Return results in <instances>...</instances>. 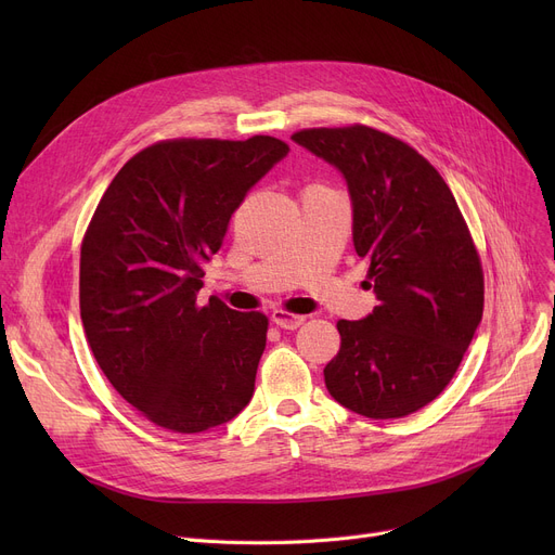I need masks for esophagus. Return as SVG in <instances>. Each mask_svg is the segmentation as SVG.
I'll return each mask as SVG.
<instances>
[{
    "label": "esophagus",
    "instance_id": "34e87169",
    "mask_svg": "<svg viewBox=\"0 0 555 555\" xmlns=\"http://www.w3.org/2000/svg\"><path fill=\"white\" fill-rule=\"evenodd\" d=\"M272 322H274L279 328H283V331H297V328L306 322V317L293 314V312H285V310H274V312H272Z\"/></svg>",
    "mask_w": 555,
    "mask_h": 555
}]
</instances>
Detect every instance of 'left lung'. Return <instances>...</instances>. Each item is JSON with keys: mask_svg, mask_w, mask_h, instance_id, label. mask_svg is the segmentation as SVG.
I'll list each match as a JSON object with an SVG mask.
<instances>
[{"mask_svg": "<svg viewBox=\"0 0 555 555\" xmlns=\"http://www.w3.org/2000/svg\"><path fill=\"white\" fill-rule=\"evenodd\" d=\"M293 141L341 172L377 299L360 322H337L326 389L366 418L410 416L448 387L481 324L483 274L468 224L439 170L400 139L351 126Z\"/></svg>", "mask_w": 555, "mask_h": 555, "instance_id": "obj_1", "label": "left lung"}]
</instances>
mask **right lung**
Here are the masks:
<instances>
[{
    "instance_id": "add662e5",
    "label": "right lung",
    "mask_w": 555,
    "mask_h": 555,
    "mask_svg": "<svg viewBox=\"0 0 555 555\" xmlns=\"http://www.w3.org/2000/svg\"><path fill=\"white\" fill-rule=\"evenodd\" d=\"M289 153L274 137L175 139L137 153L80 247V319L112 387L159 427L195 434L254 396L268 317L199 308L202 266L247 191Z\"/></svg>"
}]
</instances>
